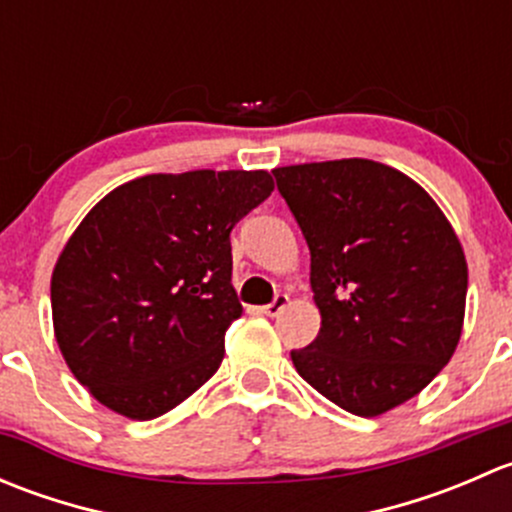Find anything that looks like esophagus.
<instances>
[{
	"instance_id": "34e87169",
	"label": "esophagus",
	"mask_w": 512,
	"mask_h": 512,
	"mask_svg": "<svg viewBox=\"0 0 512 512\" xmlns=\"http://www.w3.org/2000/svg\"><path fill=\"white\" fill-rule=\"evenodd\" d=\"M287 302H289L287 294H277L270 304H265V307H262V314H267V317H277V314L287 307Z\"/></svg>"
}]
</instances>
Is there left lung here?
<instances>
[{"label": "left lung", "mask_w": 512, "mask_h": 512, "mask_svg": "<svg viewBox=\"0 0 512 512\" xmlns=\"http://www.w3.org/2000/svg\"><path fill=\"white\" fill-rule=\"evenodd\" d=\"M312 255L317 339L292 349L309 386L354 416L416 396L463 329L468 265L431 195L366 158L272 170Z\"/></svg>", "instance_id": "1"}]
</instances>
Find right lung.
Returning a JSON list of instances; mask_svg holds the SVG:
<instances>
[{
    "label": "right lung",
    "mask_w": 512,
    "mask_h": 512,
    "mask_svg": "<svg viewBox=\"0 0 512 512\" xmlns=\"http://www.w3.org/2000/svg\"><path fill=\"white\" fill-rule=\"evenodd\" d=\"M272 190L267 170L143 175L81 220L51 275V314L94 399L148 421L218 371L242 314L230 232Z\"/></svg>",
    "instance_id": "obj_1"
}]
</instances>
